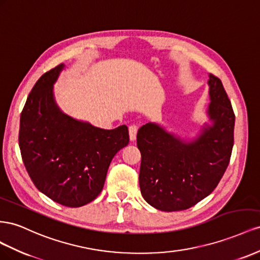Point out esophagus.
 Returning a JSON list of instances; mask_svg holds the SVG:
<instances>
[{
	"mask_svg": "<svg viewBox=\"0 0 260 260\" xmlns=\"http://www.w3.org/2000/svg\"><path fill=\"white\" fill-rule=\"evenodd\" d=\"M137 131H138V127H137L136 125H131L129 127H128V132H129V139L132 140V142H134V140H136Z\"/></svg>",
	"mask_w": 260,
	"mask_h": 260,
	"instance_id": "esophagus-1",
	"label": "esophagus"
}]
</instances>
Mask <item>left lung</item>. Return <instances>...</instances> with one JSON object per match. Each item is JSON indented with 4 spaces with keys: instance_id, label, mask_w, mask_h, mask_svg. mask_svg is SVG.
I'll use <instances>...</instances> for the list:
<instances>
[{
    "instance_id": "left-lung-1",
    "label": "left lung",
    "mask_w": 260,
    "mask_h": 260,
    "mask_svg": "<svg viewBox=\"0 0 260 260\" xmlns=\"http://www.w3.org/2000/svg\"><path fill=\"white\" fill-rule=\"evenodd\" d=\"M208 86V122L197 136L182 138L151 122L138 129L140 191L155 209L190 208L211 194L229 166L235 115L221 80L209 74Z\"/></svg>"
}]
</instances>
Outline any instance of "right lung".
I'll list each match as a JSON object with an SVG mask.
<instances>
[{
  "label": "right lung",
  "instance_id": "obj_1",
  "mask_svg": "<svg viewBox=\"0 0 260 260\" xmlns=\"http://www.w3.org/2000/svg\"><path fill=\"white\" fill-rule=\"evenodd\" d=\"M64 69L60 64L34 86L20 115L18 140L35 186L57 204L81 207L100 194L111 161L129 136L126 125L99 128L58 108L53 86Z\"/></svg>",
  "mask_w": 260,
  "mask_h": 260
}]
</instances>
